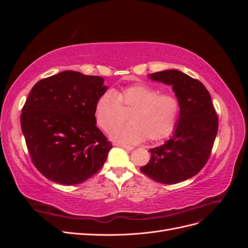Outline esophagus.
I'll use <instances>...</instances> for the list:
<instances>
[{
	"instance_id": "34e87169",
	"label": "esophagus",
	"mask_w": 248,
	"mask_h": 248,
	"mask_svg": "<svg viewBox=\"0 0 248 248\" xmlns=\"http://www.w3.org/2000/svg\"><path fill=\"white\" fill-rule=\"evenodd\" d=\"M115 146H117V147H121V148H123V149H126V150H132L133 149V147L132 146H130V145H126V144H122V142H116L115 144Z\"/></svg>"
}]
</instances>
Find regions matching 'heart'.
<instances>
[{
    "label": "heart",
    "instance_id": "heart-1",
    "mask_svg": "<svg viewBox=\"0 0 248 248\" xmlns=\"http://www.w3.org/2000/svg\"><path fill=\"white\" fill-rule=\"evenodd\" d=\"M122 109L131 110L130 124L114 129L123 118ZM180 111L178 97L159 93L154 87L137 84L115 93H103L95 104L96 123L104 131H110L112 140L134 144L148 139L161 140L175 129Z\"/></svg>",
    "mask_w": 248,
    "mask_h": 248
}]
</instances>
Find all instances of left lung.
Here are the masks:
<instances>
[{
  "mask_svg": "<svg viewBox=\"0 0 248 248\" xmlns=\"http://www.w3.org/2000/svg\"><path fill=\"white\" fill-rule=\"evenodd\" d=\"M149 77L172 87L180 102V117L171 139L150 149L151 159L140 171L158 183H180L205 167L218 130V118L210 93L200 80L175 69Z\"/></svg>",
  "mask_w": 248,
  "mask_h": 248,
  "instance_id": "obj_1",
  "label": "left lung"
}]
</instances>
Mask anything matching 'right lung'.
Instances as JSON below:
<instances>
[{
    "label": "right lung",
    "mask_w": 248,
    "mask_h": 248,
    "mask_svg": "<svg viewBox=\"0 0 248 248\" xmlns=\"http://www.w3.org/2000/svg\"><path fill=\"white\" fill-rule=\"evenodd\" d=\"M103 82L66 70L39 80L30 92L21 130L33 164L50 181L80 184L106 162L112 145L94 116L96 101L108 89Z\"/></svg>",
    "instance_id": "obj_1"
}]
</instances>
